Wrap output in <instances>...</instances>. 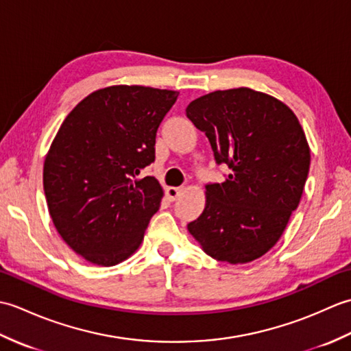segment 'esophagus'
<instances>
[{
    "instance_id": "esophagus-1",
    "label": "esophagus",
    "mask_w": 351,
    "mask_h": 351,
    "mask_svg": "<svg viewBox=\"0 0 351 351\" xmlns=\"http://www.w3.org/2000/svg\"><path fill=\"white\" fill-rule=\"evenodd\" d=\"M181 191H182V189H180V187H167L166 195H167L169 200H171V202H173V200H176L178 197H180Z\"/></svg>"
}]
</instances>
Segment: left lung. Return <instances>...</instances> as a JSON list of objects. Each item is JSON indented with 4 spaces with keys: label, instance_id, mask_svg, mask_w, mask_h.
Instances as JSON below:
<instances>
[{
    "label": "left lung",
    "instance_id": "left-lung-1",
    "mask_svg": "<svg viewBox=\"0 0 351 351\" xmlns=\"http://www.w3.org/2000/svg\"><path fill=\"white\" fill-rule=\"evenodd\" d=\"M217 164L230 173L210 182L204 213L187 228L211 258L245 264L278 243L299 206L311 152L299 119L285 104L247 87L217 90L189 104Z\"/></svg>",
    "mask_w": 351,
    "mask_h": 351
}]
</instances>
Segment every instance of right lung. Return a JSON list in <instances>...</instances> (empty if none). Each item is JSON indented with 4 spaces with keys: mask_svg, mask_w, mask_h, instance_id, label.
I'll list each match as a JSON object with an SVG mask.
<instances>
[{
    "mask_svg": "<svg viewBox=\"0 0 351 351\" xmlns=\"http://www.w3.org/2000/svg\"><path fill=\"white\" fill-rule=\"evenodd\" d=\"M178 92L111 86L81 101L64 119L43 166L54 226L69 247L96 265H116L143 240L162 189L138 180L155 161V137Z\"/></svg>",
    "mask_w": 351,
    "mask_h": 351,
    "instance_id": "add662e5",
    "label": "right lung"
}]
</instances>
